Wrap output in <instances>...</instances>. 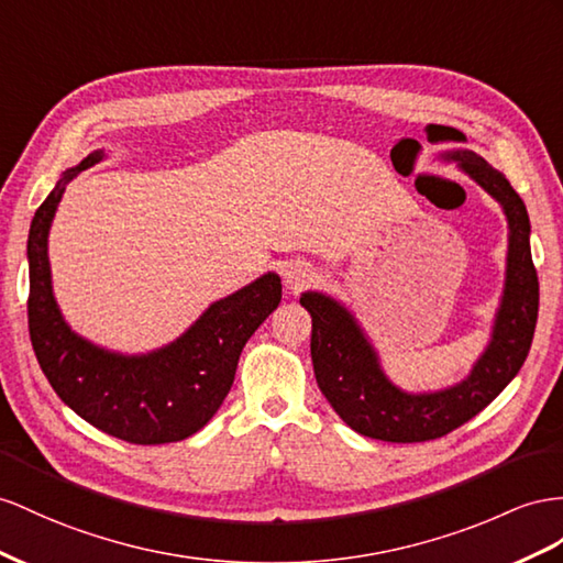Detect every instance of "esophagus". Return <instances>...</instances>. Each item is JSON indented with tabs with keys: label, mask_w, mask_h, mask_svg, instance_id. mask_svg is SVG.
I'll return each instance as SVG.
<instances>
[{
	"label": "esophagus",
	"mask_w": 563,
	"mask_h": 563,
	"mask_svg": "<svg viewBox=\"0 0 563 563\" xmlns=\"http://www.w3.org/2000/svg\"><path fill=\"white\" fill-rule=\"evenodd\" d=\"M283 276H285V283L290 285V290H299V287H305L307 283L313 280V268L305 262H290L285 264Z\"/></svg>",
	"instance_id": "34e87169"
}]
</instances>
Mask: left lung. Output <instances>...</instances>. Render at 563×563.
<instances>
[{"instance_id": "8db88e82", "label": "left lung", "mask_w": 563, "mask_h": 563, "mask_svg": "<svg viewBox=\"0 0 563 563\" xmlns=\"http://www.w3.org/2000/svg\"><path fill=\"white\" fill-rule=\"evenodd\" d=\"M452 162L478 183L507 216V276L493 333L468 376L435 393H407L385 376L380 356L356 316L325 292H301L299 305L311 313V362L316 383L340 419L358 435L383 442H426L452 432L481 413L530 352L538 323L540 285L530 256V219L523 199L509 180L471 150H444Z\"/></svg>"}]
</instances>
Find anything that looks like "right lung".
<instances>
[{"label":"right lung","instance_id":"right-lung-1","mask_svg":"<svg viewBox=\"0 0 563 563\" xmlns=\"http://www.w3.org/2000/svg\"><path fill=\"white\" fill-rule=\"evenodd\" d=\"M102 158L104 152L97 150L66 168L35 211L27 233L31 342L54 393L80 419L133 444L178 442L205 428L223 405L242 347L280 305V276L268 271L216 299L180 338L147 354L111 352L85 340L70 330L54 299L47 240L66 185Z\"/></svg>","mask_w":563,"mask_h":563}]
</instances>
